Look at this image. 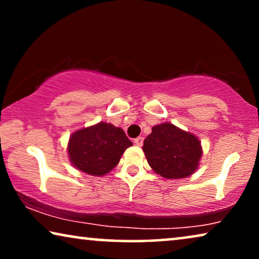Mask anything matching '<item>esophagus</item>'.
I'll return each mask as SVG.
<instances>
[{
    "label": "esophagus",
    "instance_id": "34e87169",
    "mask_svg": "<svg viewBox=\"0 0 259 259\" xmlns=\"http://www.w3.org/2000/svg\"><path fill=\"white\" fill-rule=\"evenodd\" d=\"M134 144L137 145V146H143L144 144V138L143 137H138L134 139Z\"/></svg>",
    "mask_w": 259,
    "mask_h": 259
}]
</instances>
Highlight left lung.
<instances>
[{
    "label": "left lung",
    "mask_w": 259,
    "mask_h": 259,
    "mask_svg": "<svg viewBox=\"0 0 259 259\" xmlns=\"http://www.w3.org/2000/svg\"><path fill=\"white\" fill-rule=\"evenodd\" d=\"M144 153L153 171L166 179L186 178L196 172L203 154L193 134L169 122L154 126L144 141Z\"/></svg>",
    "instance_id": "left-lung-1"
}]
</instances>
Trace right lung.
Masks as SVG:
<instances>
[{
	"label": "right lung",
	"mask_w": 259,
	"mask_h": 259,
	"mask_svg": "<svg viewBox=\"0 0 259 259\" xmlns=\"http://www.w3.org/2000/svg\"><path fill=\"white\" fill-rule=\"evenodd\" d=\"M132 145L121 128L99 122L73 133L67 150L70 162L77 169L100 177L112 171L126 148Z\"/></svg>",
	"instance_id": "obj_1"
}]
</instances>
